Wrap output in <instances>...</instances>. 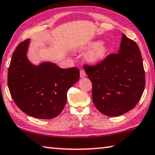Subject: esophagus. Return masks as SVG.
<instances>
[{
    "instance_id": "1",
    "label": "esophagus",
    "mask_w": 155,
    "mask_h": 155,
    "mask_svg": "<svg viewBox=\"0 0 155 155\" xmlns=\"http://www.w3.org/2000/svg\"><path fill=\"white\" fill-rule=\"evenodd\" d=\"M80 76L81 78H84L86 76V72H85V71L84 70V69H81L80 70Z\"/></svg>"
}]
</instances>
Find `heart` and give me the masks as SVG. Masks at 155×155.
Segmentation results:
<instances>
[{"label":"heart","mask_w":155,"mask_h":155,"mask_svg":"<svg viewBox=\"0 0 155 155\" xmlns=\"http://www.w3.org/2000/svg\"><path fill=\"white\" fill-rule=\"evenodd\" d=\"M88 47L92 48L86 55V60L90 62H97L105 58L109 53L108 45L104 42L95 41L89 43Z\"/></svg>","instance_id":"1"}]
</instances>
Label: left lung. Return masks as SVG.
Returning a JSON list of instances; mask_svg holds the SVG:
<instances>
[{
    "label": "left lung",
    "mask_w": 155,
    "mask_h": 155,
    "mask_svg": "<svg viewBox=\"0 0 155 155\" xmlns=\"http://www.w3.org/2000/svg\"><path fill=\"white\" fill-rule=\"evenodd\" d=\"M84 68L92 82V98L97 110L120 116L135 107L145 86L140 51L134 41L122 34L119 51L95 65Z\"/></svg>",
    "instance_id": "1"
}]
</instances>
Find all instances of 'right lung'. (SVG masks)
Wrapping results in <instances>:
<instances>
[{
    "label": "right lung",
    "instance_id": "right-lung-1",
    "mask_svg": "<svg viewBox=\"0 0 155 155\" xmlns=\"http://www.w3.org/2000/svg\"><path fill=\"white\" fill-rule=\"evenodd\" d=\"M29 44V38L22 41L12 54L8 72L10 95L25 114L55 118L66 104L67 91L79 79V69H62L52 62L32 64L27 58Z\"/></svg>",
    "mask_w": 155,
    "mask_h": 155
}]
</instances>
